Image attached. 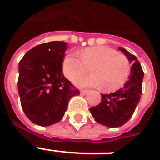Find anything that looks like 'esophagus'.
<instances>
[{"label":"esophagus","mask_w":160,"mask_h":160,"mask_svg":"<svg viewBox=\"0 0 160 160\" xmlns=\"http://www.w3.org/2000/svg\"><path fill=\"white\" fill-rule=\"evenodd\" d=\"M88 93V90H85V89L80 90V93H81V94H87Z\"/></svg>","instance_id":"obj_1"}]
</instances>
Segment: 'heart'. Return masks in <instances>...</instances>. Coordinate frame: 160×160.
Returning a JSON list of instances; mask_svg holds the SVG:
<instances>
[{
  "label": "heart",
  "mask_w": 160,
  "mask_h": 160,
  "mask_svg": "<svg viewBox=\"0 0 160 160\" xmlns=\"http://www.w3.org/2000/svg\"><path fill=\"white\" fill-rule=\"evenodd\" d=\"M66 55L62 62L65 76L74 80L88 72L93 73L79 78L75 84L81 88H102L108 91L116 90L127 82L131 72L128 59L114 49L95 46Z\"/></svg>",
  "instance_id": "1"
}]
</instances>
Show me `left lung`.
Wrapping results in <instances>:
<instances>
[{
  "label": "left lung",
  "instance_id": "1",
  "mask_svg": "<svg viewBox=\"0 0 160 160\" xmlns=\"http://www.w3.org/2000/svg\"><path fill=\"white\" fill-rule=\"evenodd\" d=\"M119 50L127 56L130 63L131 74L128 81L115 93L101 94V102L90 108V112L99 124L108 127L123 126L132 116L138 104L142 91L143 71L138 59L124 48Z\"/></svg>",
  "mask_w": 160,
  "mask_h": 160
}]
</instances>
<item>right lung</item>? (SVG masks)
Instances as JSON below:
<instances>
[{"instance_id": "obj_1", "label": "right lung", "mask_w": 160, "mask_h": 160, "mask_svg": "<svg viewBox=\"0 0 160 160\" xmlns=\"http://www.w3.org/2000/svg\"><path fill=\"white\" fill-rule=\"evenodd\" d=\"M67 44L52 41L28 51L18 64V87L23 112L41 127L57 123L64 116L68 101L79 90L63 75L62 62Z\"/></svg>"}]
</instances>
